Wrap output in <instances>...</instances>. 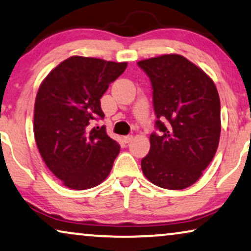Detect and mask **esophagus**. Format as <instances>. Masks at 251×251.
<instances>
[{
	"label": "esophagus",
	"instance_id": "esophagus-1",
	"mask_svg": "<svg viewBox=\"0 0 251 251\" xmlns=\"http://www.w3.org/2000/svg\"><path fill=\"white\" fill-rule=\"evenodd\" d=\"M132 139H133V136L132 135H128V136L123 137V142H125L126 144L132 142Z\"/></svg>",
	"mask_w": 251,
	"mask_h": 251
}]
</instances>
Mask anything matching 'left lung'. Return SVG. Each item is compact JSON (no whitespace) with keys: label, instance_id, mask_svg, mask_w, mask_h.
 <instances>
[{"label":"left lung","instance_id":"1","mask_svg":"<svg viewBox=\"0 0 251 251\" xmlns=\"http://www.w3.org/2000/svg\"><path fill=\"white\" fill-rule=\"evenodd\" d=\"M153 88L155 126L144 176L156 186L184 190L202 176L221 137V101L214 81L186 58L170 53L138 61Z\"/></svg>","mask_w":251,"mask_h":251}]
</instances>
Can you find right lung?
<instances>
[{"label":"right lung","mask_w":251,"mask_h":251,"mask_svg":"<svg viewBox=\"0 0 251 251\" xmlns=\"http://www.w3.org/2000/svg\"><path fill=\"white\" fill-rule=\"evenodd\" d=\"M126 63L73 56L61 61L41 83L34 105V136L49 170L65 186L88 190L111 173L120 145L94 126L104 118L100 98Z\"/></svg>","instance_id":"right-lung-1"}]
</instances>
